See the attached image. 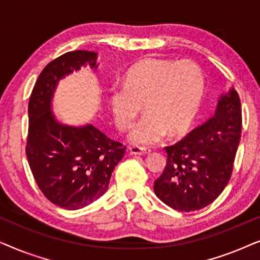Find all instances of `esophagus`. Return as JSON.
<instances>
[{"label": "esophagus", "mask_w": 260, "mask_h": 260, "mask_svg": "<svg viewBox=\"0 0 260 260\" xmlns=\"http://www.w3.org/2000/svg\"><path fill=\"white\" fill-rule=\"evenodd\" d=\"M129 151L131 155H147L150 154V148L141 147V145H131L129 148Z\"/></svg>", "instance_id": "1"}]
</instances>
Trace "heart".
Listing matches in <instances>:
<instances>
[{
	"label": "heart",
	"mask_w": 260,
	"mask_h": 260,
	"mask_svg": "<svg viewBox=\"0 0 260 260\" xmlns=\"http://www.w3.org/2000/svg\"><path fill=\"white\" fill-rule=\"evenodd\" d=\"M205 78L191 61L148 58L127 71L123 86L112 92L111 108L116 125L126 130L144 103L145 115L130 133L137 144H155L170 131H186L200 109Z\"/></svg>",
	"instance_id": "obj_1"
}]
</instances>
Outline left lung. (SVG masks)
Listing matches in <instances>:
<instances>
[{
  "label": "left lung",
  "mask_w": 260,
  "mask_h": 260,
  "mask_svg": "<svg viewBox=\"0 0 260 260\" xmlns=\"http://www.w3.org/2000/svg\"><path fill=\"white\" fill-rule=\"evenodd\" d=\"M241 125L240 98L232 88L219 99L211 119L165 148L167 165L154 186L159 200L180 212L211 205L232 176Z\"/></svg>",
  "instance_id": "obj_1"
}]
</instances>
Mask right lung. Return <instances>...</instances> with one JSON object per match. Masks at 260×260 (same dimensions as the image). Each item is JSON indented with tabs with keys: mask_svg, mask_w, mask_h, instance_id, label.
<instances>
[{
	"mask_svg": "<svg viewBox=\"0 0 260 260\" xmlns=\"http://www.w3.org/2000/svg\"><path fill=\"white\" fill-rule=\"evenodd\" d=\"M95 58L94 52L73 51L52 60L28 103L26 155L31 174L46 199L65 209L83 208L101 198L126 149L90 124L62 125L51 111L58 81L87 63L97 67Z\"/></svg>",
	"mask_w": 260,
	"mask_h": 260,
	"instance_id": "1",
	"label": "right lung"
}]
</instances>
